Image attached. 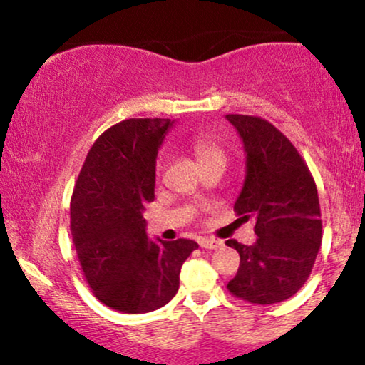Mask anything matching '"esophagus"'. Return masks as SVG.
<instances>
[{"label": "esophagus", "mask_w": 365, "mask_h": 365, "mask_svg": "<svg viewBox=\"0 0 365 365\" xmlns=\"http://www.w3.org/2000/svg\"><path fill=\"white\" fill-rule=\"evenodd\" d=\"M199 245L202 247V249L212 250V249H220V247L223 245V242L216 240V238H207V237H204V238H199Z\"/></svg>", "instance_id": "obj_1"}]
</instances>
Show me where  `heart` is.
Wrapping results in <instances>:
<instances>
[{"label":"heart","instance_id":"heart-1","mask_svg":"<svg viewBox=\"0 0 365 365\" xmlns=\"http://www.w3.org/2000/svg\"><path fill=\"white\" fill-rule=\"evenodd\" d=\"M188 148L194 153L199 166L211 161H225L223 149L220 148V144L212 137L206 135V133H197V135L190 137L188 139Z\"/></svg>","mask_w":365,"mask_h":365}]
</instances>
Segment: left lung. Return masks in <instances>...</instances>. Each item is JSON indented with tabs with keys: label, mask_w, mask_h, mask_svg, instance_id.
<instances>
[{
	"label": "left lung",
	"mask_w": 365,
	"mask_h": 365,
	"mask_svg": "<svg viewBox=\"0 0 365 365\" xmlns=\"http://www.w3.org/2000/svg\"><path fill=\"white\" fill-rule=\"evenodd\" d=\"M245 150V180L235 200L255 220L254 245L226 240L240 254L232 295L250 304L283 302L311 274L322 238L319 197L307 165L287 137L259 116L226 115Z\"/></svg>",
	"instance_id": "8db88e82"
}]
</instances>
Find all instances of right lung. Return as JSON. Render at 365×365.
I'll list each match as a JSON object with an SVG mask.
<instances>
[{
  "mask_svg": "<svg viewBox=\"0 0 365 365\" xmlns=\"http://www.w3.org/2000/svg\"><path fill=\"white\" fill-rule=\"evenodd\" d=\"M173 125L130 118L94 142L75 183L70 228L96 299L115 311L144 314L170 302L197 242L150 240L145 204L154 200L156 158Z\"/></svg>",
  "mask_w": 365,
  "mask_h": 365,
  "instance_id": "add662e5",
  "label": "right lung"
}]
</instances>
